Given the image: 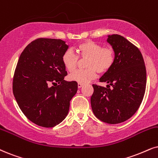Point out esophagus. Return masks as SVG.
<instances>
[{"mask_svg":"<svg viewBox=\"0 0 158 158\" xmlns=\"http://www.w3.org/2000/svg\"><path fill=\"white\" fill-rule=\"evenodd\" d=\"M84 85L83 84H81V83H78V87H79V88H81V87H82Z\"/></svg>","mask_w":158,"mask_h":158,"instance_id":"esophagus-1","label":"esophagus"}]
</instances>
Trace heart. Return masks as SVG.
Here are the masks:
<instances>
[{
  "label": "heart",
  "mask_w": 158,
  "mask_h": 158,
  "mask_svg": "<svg viewBox=\"0 0 158 158\" xmlns=\"http://www.w3.org/2000/svg\"><path fill=\"white\" fill-rule=\"evenodd\" d=\"M78 56L71 49L62 55V62L68 71L73 72L77 67L79 57L87 58L85 70H78L69 76V79L78 83L85 84L93 80L97 72L101 74L106 73L113 66L115 61L114 50L111 47H103L100 44L87 41L77 46Z\"/></svg>",
  "instance_id": "b5f03b06"
}]
</instances>
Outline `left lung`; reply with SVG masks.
I'll return each mask as SVG.
<instances>
[{"mask_svg": "<svg viewBox=\"0 0 158 158\" xmlns=\"http://www.w3.org/2000/svg\"><path fill=\"white\" fill-rule=\"evenodd\" d=\"M115 52L111 69L100 79L106 87L93 85L90 101L94 114L103 123L118 124L131 118L140 106L145 93L147 71L143 56L122 35H108Z\"/></svg>", "mask_w": 158, "mask_h": 158, "instance_id": "obj_1", "label": "left lung"}]
</instances>
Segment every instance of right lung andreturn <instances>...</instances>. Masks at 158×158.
<instances>
[{"instance_id": "right-lung-1", "label": "right lung", "mask_w": 158, "mask_h": 158, "mask_svg": "<svg viewBox=\"0 0 158 158\" xmlns=\"http://www.w3.org/2000/svg\"><path fill=\"white\" fill-rule=\"evenodd\" d=\"M69 48L61 39L40 38L19 56L13 79V93L25 117L39 126L52 127L69 113L77 93V81L64 80L62 55Z\"/></svg>"}]
</instances>
